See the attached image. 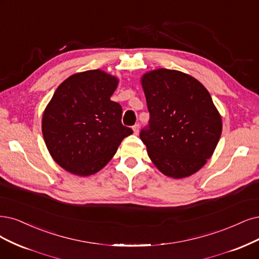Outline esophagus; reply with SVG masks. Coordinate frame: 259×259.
<instances>
[{
  "mask_svg": "<svg viewBox=\"0 0 259 259\" xmlns=\"http://www.w3.org/2000/svg\"><path fill=\"white\" fill-rule=\"evenodd\" d=\"M132 129H133V132H135V135H139V131H140V124H139V123L135 124V126L132 127Z\"/></svg>",
  "mask_w": 259,
  "mask_h": 259,
  "instance_id": "esophagus-1",
  "label": "esophagus"
}]
</instances>
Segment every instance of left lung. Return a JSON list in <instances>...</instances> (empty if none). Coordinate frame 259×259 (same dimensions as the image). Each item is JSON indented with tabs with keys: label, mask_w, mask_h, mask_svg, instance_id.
<instances>
[{
	"label": "left lung",
	"mask_w": 259,
	"mask_h": 259,
	"mask_svg": "<svg viewBox=\"0 0 259 259\" xmlns=\"http://www.w3.org/2000/svg\"><path fill=\"white\" fill-rule=\"evenodd\" d=\"M150 114L140 138L156 167L167 177H189L212 156L222 118L209 92L192 75L160 68L142 75Z\"/></svg>",
	"instance_id": "8db88e82"
}]
</instances>
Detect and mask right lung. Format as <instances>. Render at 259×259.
Masks as SVG:
<instances>
[{
  "instance_id": "right-lung-1",
  "label": "right lung",
  "mask_w": 259,
  "mask_h": 259,
  "mask_svg": "<svg viewBox=\"0 0 259 259\" xmlns=\"http://www.w3.org/2000/svg\"><path fill=\"white\" fill-rule=\"evenodd\" d=\"M118 78L95 69L70 75L46 107L41 129L53 160L78 176L107 165L121 141L133 133L121 124V107L111 100Z\"/></svg>"
}]
</instances>
